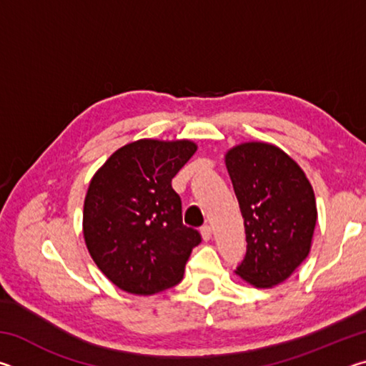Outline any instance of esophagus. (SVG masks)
I'll list each match as a JSON object with an SVG mask.
<instances>
[{"label": "esophagus", "mask_w": 366, "mask_h": 366, "mask_svg": "<svg viewBox=\"0 0 366 366\" xmlns=\"http://www.w3.org/2000/svg\"><path fill=\"white\" fill-rule=\"evenodd\" d=\"M200 232H202V237H203V240H205V242H208V240L213 237V229L209 226H203Z\"/></svg>", "instance_id": "esophagus-1"}]
</instances>
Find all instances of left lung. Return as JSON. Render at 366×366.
Masks as SVG:
<instances>
[{
    "label": "left lung",
    "mask_w": 366,
    "mask_h": 366,
    "mask_svg": "<svg viewBox=\"0 0 366 366\" xmlns=\"http://www.w3.org/2000/svg\"><path fill=\"white\" fill-rule=\"evenodd\" d=\"M224 163L244 218L247 253L235 269L258 289L281 284L312 249L317 200L305 172L280 147L244 142Z\"/></svg>",
    "instance_id": "8db88e82"
}]
</instances>
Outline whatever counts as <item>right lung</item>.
I'll return each instance as SVG.
<instances>
[{"label": "right lung", "instance_id": "right-lung-1", "mask_svg": "<svg viewBox=\"0 0 366 366\" xmlns=\"http://www.w3.org/2000/svg\"><path fill=\"white\" fill-rule=\"evenodd\" d=\"M197 152L192 140L140 139L104 161L86 190L84 239L108 280L129 294L153 295L182 280L200 234L182 224L171 181Z\"/></svg>", "mask_w": 366, "mask_h": 366}]
</instances>
